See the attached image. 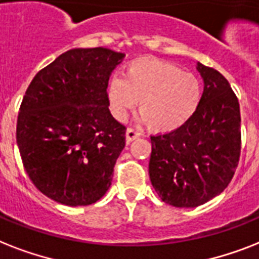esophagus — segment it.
<instances>
[{
  "instance_id": "esophagus-1",
  "label": "esophagus",
  "mask_w": 259,
  "mask_h": 259,
  "mask_svg": "<svg viewBox=\"0 0 259 259\" xmlns=\"http://www.w3.org/2000/svg\"><path fill=\"white\" fill-rule=\"evenodd\" d=\"M140 137V132L136 129H133V127H129V129L126 130V142L127 144H130L132 141L137 140Z\"/></svg>"
}]
</instances>
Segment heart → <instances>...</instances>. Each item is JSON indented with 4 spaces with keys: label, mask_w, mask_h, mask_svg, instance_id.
<instances>
[{
    "label": "heart",
    "mask_w": 259,
    "mask_h": 259,
    "mask_svg": "<svg viewBox=\"0 0 259 259\" xmlns=\"http://www.w3.org/2000/svg\"><path fill=\"white\" fill-rule=\"evenodd\" d=\"M111 115L123 121L140 101V119L154 132L167 133L188 122L201 101L197 77L159 58H138L126 65L122 78L113 75L106 86Z\"/></svg>",
    "instance_id": "b5f03b06"
}]
</instances>
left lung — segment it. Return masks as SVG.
<instances>
[{
	"instance_id": "obj_1",
	"label": "left lung",
	"mask_w": 259,
	"mask_h": 259,
	"mask_svg": "<svg viewBox=\"0 0 259 259\" xmlns=\"http://www.w3.org/2000/svg\"><path fill=\"white\" fill-rule=\"evenodd\" d=\"M203 81L198 108L188 122L150 137L149 176L163 202L197 207L228 188L241 153L239 104L220 71L197 62Z\"/></svg>"
}]
</instances>
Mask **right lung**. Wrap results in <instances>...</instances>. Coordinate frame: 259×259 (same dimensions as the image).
<instances>
[{"mask_svg":"<svg viewBox=\"0 0 259 259\" xmlns=\"http://www.w3.org/2000/svg\"><path fill=\"white\" fill-rule=\"evenodd\" d=\"M123 58L106 48L68 50L27 88L17 145L31 182L56 202L92 205L110 188L126 127L109 110L106 86Z\"/></svg>","mask_w":259,"mask_h":259,"instance_id":"obj_1","label":"right lung"}]
</instances>
